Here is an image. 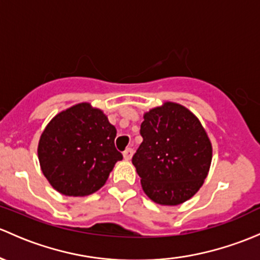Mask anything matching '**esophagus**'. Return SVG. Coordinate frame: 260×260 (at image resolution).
<instances>
[{"mask_svg": "<svg viewBox=\"0 0 260 260\" xmlns=\"http://www.w3.org/2000/svg\"><path fill=\"white\" fill-rule=\"evenodd\" d=\"M133 155V148H127L124 152H123V157H124L125 160H129Z\"/></svg>", "mask_w": 260, "mask_h": 260, "instance_id": "34e87169", "label": "esophagus"}]
</instances>
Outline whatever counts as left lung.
<instances>
[{
  "mask_svg": "<svg viewBox=\"0 0 260 260\" xmlns=\"http://www.w3.org/2000/svg\"><path fill=\"white\" fill-rule=\"evenodd\" d=\"M143 142L132 158L144 193L162 206H178L203 184L212 162V144L194 114L166 102L144 113Z\"/></svg>",
  "mask_w": 260,
  "mask_h": 260,
  "instance_id": "8db88e82",
  "label": "left lung"
}]
</instances>
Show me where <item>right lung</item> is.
<instances>
[{
  "instance_id": "obj_1",
  "label": "right lung",
  "mask_w": 260,
  "mask_h": 260,
  "mask_svg": "<svg viewBox=\"0 0 260 260\" xmlns=\"http://www.w3.org/2000/svg\"><path fill=\"white\" fill-rule=\"evenodd\" d=\"M117 131L101 109L78 103L48 123L38 143L41 169L57 192L84 197L97 192L123 158Z\"/></svg>"
}]
</instances>
